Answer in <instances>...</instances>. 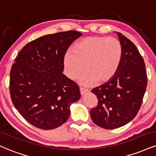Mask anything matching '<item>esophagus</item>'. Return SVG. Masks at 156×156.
Segmentation results:
<instances>
[{
    "label": "esophagus",
    "instance_id": "1",
    "mask_svg": "<svg viewBox=\"0 0 156 156\" xmlns=\"http://www.w3.org/2000/svg\"><path fill=\"white\" fill-rule=\"evenodd\" d=\"M80 93H81V95H84V93H87L88 92L87 89H85V88H83V87H80Z\"/></svg>",
    "mask_w": 156,
    "mask_h": 156
}]
</instances>
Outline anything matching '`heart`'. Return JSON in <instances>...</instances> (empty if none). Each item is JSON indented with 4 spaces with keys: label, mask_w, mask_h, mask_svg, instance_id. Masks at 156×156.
<instances>
[{
    "label": "heart",
    "mask_w": 156,
    "mask_h": 156,
    "mask_svg": "<svg viewBox=\"0 0 156 156\" xmlns=\"http://www.w3.org/2000/svg\"><path fill=\"white\" fill-rule=\"evenodd\" d=\"M123 59L122 45L119 40L104 36H91L79 40L72 52H67L63 59L64 74L74 80L86 72L80 82L91 85L103 84L116 76Z\"/></svg>",
    "instance_id": "1"
}]
</instances>
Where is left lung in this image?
<instances>
[{"label": "left lung", "mask_w": 156, "mask_h": 156, "mask_svg": "<svg viewBox=\"0 0 156 156\" xmlns=\"http://www.w3.org/2000/svg\"><path fill=\"white\" fill-rule=\"evenodd\" d=\"M123 59L112 80L91 90L98 98L90 110L96 125L106 129H116L131 122L137 114L147 84L144 60L135 45L118 32Z\"/></svg>", "instance_id": "obj_1"}]
</instances>
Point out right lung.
Returning <instances> with one entry per match:
<instances>
[{
	"label": "right lung",
	"instance_id": "1",
	"mask_svg": "<svg viewBox=\"0 0 156 156\" xmlns=\"http://www.w3.org/2000/svg\"><path fill=\"white\" fill-rule=\"evenodd\" d=\"M82 34L70 30L43 36L27 44L15 58L9 81L11 101L35 127L60 126L69 118L70 105L80 99L77 84L62 72L67 49Z\"/></svg>",
	"mask_w": 156,
	"mask_h": 156
}]
</instances>
